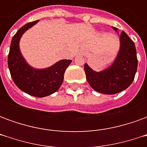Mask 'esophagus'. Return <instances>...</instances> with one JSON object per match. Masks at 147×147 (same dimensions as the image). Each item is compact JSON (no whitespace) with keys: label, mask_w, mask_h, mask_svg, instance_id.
Masks as SVG:
<instances>
[{"label":"esophagus","mask_w":147,"mask_h":147,"mask_svg":"<svg viewBox=\"0 0 147 147\" xmlns=\"http://www.w3.org/2000/svg\"><path fill=\"white\" fill-rule=\"evenodd\" d=\"M80 53H82V54H84V51H83V50H82V51L80 52Z\"/></svg>","instance_id":"obj_1"}]
</instances>
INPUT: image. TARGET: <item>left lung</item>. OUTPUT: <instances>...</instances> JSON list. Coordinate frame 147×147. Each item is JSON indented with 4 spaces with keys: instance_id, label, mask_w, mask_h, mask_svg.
Segmentation results:
<instances>
[{
    "instance_id": "8db88e82",
    "label": "left lung",
    "mask_w": 147,
    "mask_h": 147,
    "mask_svg": "<svg viewBox=\"0 0 147 147\" xmlns=\"http://www.w3.org/2000/svg\"><path fill=\"white\" fill-rule=\"evenodd\" d=\"M113 28L117 32L116 27ZM120 51L109 68L97 72L88 64H84L87 82L98 92L105 94H117L127 89L134 80L138 67L136 45L124 31L120 34Z\"/></svg>"
}]
</instances>
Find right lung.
Instances as JSON below:
<instances>
[{"mask_svg":"<svg viewBox=\"0 0 147 147\" xmlns=\"http://www.w3.org/2000/svg\"><path fill=\"white\" fill-rule=\"evenodd\" d=\"M38 20L25 24L11 39L8 57V65L15 84L24 92L38 98H43L55 93L61 87L66 68L71 60H61L45 69L30 67L21 54L19 42L23 34Z\"/></svg>","mask_w":147,"mask_h":147,"instance_id":"1","label":"right lung"}]
</instances>
